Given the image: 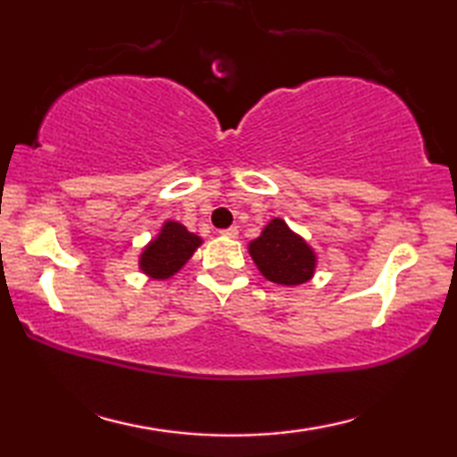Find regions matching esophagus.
I'll use <instances>...</instances> for the list:
<instances>
[{
	"label": "esophagus",
	"instance_id": "esophagus-1",
	"mask_svg": "<svg viewBox=\"0 0 457 457\" xmlns=\"http://www.w3.org/2000/svg\"><path fill=\"white\" fill-rule=\"evenodd\" d=\"M220 234H221V236H226V237H237V228H236V226L226 228V229H221Z\"/></svg>",
	"mask_w": 457,
	"mask_h": 457
}]
</instances>
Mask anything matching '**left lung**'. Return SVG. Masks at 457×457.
<instances>
[{"mask_svg": "<svg viewBox=\"0 0 457 457\" xmlns=\"http://www.w3.org/2000/svg\"><path fill=\"white\" fill-rule=\"evenodd\" d=\"M250 253L260 272L274 284L298 286L312 278L314 252L282 220L268 223L262 236L250 244Z\"/></svg>", "mask_w": 457, "mask_h": 457, "instance_id": "left-lung-1", "label": "left lung"}]
</instances>
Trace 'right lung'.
<instances>
[{
    "mask_svg": "<svg viewBox=\"0 0 457 457\" xmlns=\"http://www.w3.org/2000/svg\"><path fill=\"white\" fill-rule=\"evenodd\" d=\"M201 239L185 229L181 223L167 221L157 239L145 247L141 256V270L151 278L165 280L173 276L177 270H181L187 262Z\"/></svg>",
    "mask_w": 457,
    "mask_h": 457,
    "instance_id": "right-lung-1",
    "label": "right lung"
}]
</instances>
